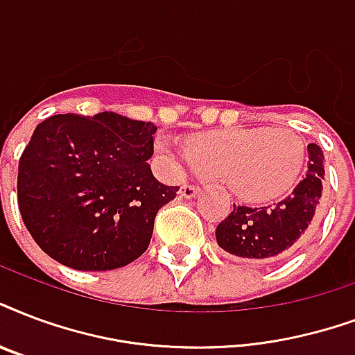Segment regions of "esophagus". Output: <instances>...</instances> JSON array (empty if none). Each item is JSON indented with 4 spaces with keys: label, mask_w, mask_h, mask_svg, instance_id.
I'll use <instances>...</instances> for the list:
<instances>
[{
    "label": "esophagus",
    "mask_w": 355,
    "mask_h": 355,
    "mask_svg": "<svg viewBox=\"0 0 355 355\" xmlns=\"http://www.w3.org/2000/svg\"><path fill=\"white\" fill-rule=\"evenodd\" d=\"M201 193V186H193V184H184L180 188V197L184 199H196Z\"/></svg>",
    "instance_id": "obj_1"
}]
</instances>
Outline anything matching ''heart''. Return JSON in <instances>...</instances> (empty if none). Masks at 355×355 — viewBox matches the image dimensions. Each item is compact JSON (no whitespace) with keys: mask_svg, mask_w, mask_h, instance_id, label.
Wrapping results in <instances>:
<instances>
[{"mask_svg":"<svg viewBox=\"0 0 355 355\" xmlns=\"http://www.w3.org/2000/svg\"><path fill=\"white\" fill-rule=\"evenodd\" d=\"M156 153L167 166L196 167L199 173L225 178L245 202H270L291 191L304 173L307 148L291 128H229L197 135L188 147L158 135Z\"/></svg>","mask_w":355,"mask_h":355,"instance_id":"b5f03b06","label":"heart"}]
</instances>
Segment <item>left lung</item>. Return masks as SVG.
<instances>
[{
	"label": "left lung",
	"mask_w": 355,
	"mask_h": 355,
	"mask_svg": "<svg viewBox=\"0 0 355 355\" xmlns=\"http://www.w3.org/2000/svg\"><path fill=\"white\" fill-rule=\"evenodd\" d=\"M307 153V173L283 201L261 208L234 205L216 229L221 250L248 261H274L296 250L311 227L324 180L322 148L311 143Z\"/></svg>",
	"instance_id": "obj_1"
}]
</instances>
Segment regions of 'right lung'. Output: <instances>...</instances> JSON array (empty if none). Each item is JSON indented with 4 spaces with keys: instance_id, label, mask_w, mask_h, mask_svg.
<instances>
[{
    "instance_id": "right-lung-1",
    "label": "right lung",
    "mask_w": 355,
    "mask_h": 355,
    "mask_svg": "<svg viewBox=\"0 0 355 355\" xmlns=\"http://www.w3.org/2000/svg\"><path fill=\"white\" fill-rule=\"evenodd\" d=\"M156 130L113 112L53 115L35 128L18 166V207L46 255L104 272L147 251L156 214L178 191L148 166Z\"/></svg>"
}]
</instances>
